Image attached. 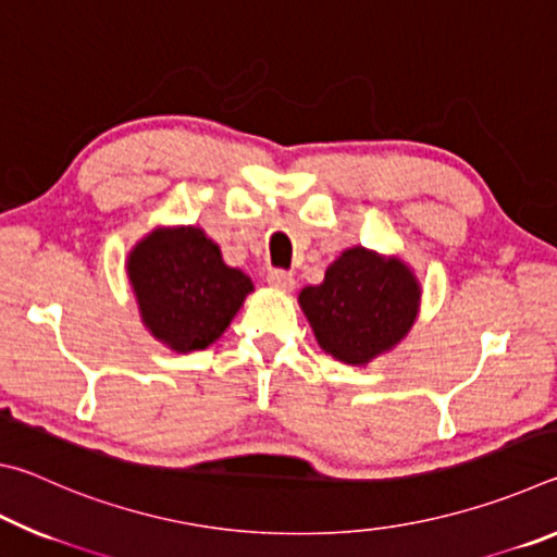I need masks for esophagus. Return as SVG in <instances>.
Instances as JSON below:
<instances>
[{
  "label": "esophagus",
  "mask_w": 557,
  "mask_h": 557,
  "mask_svg": "<svg viewBox=\"0 0 557 557\" xmlns=\"http://www.w3.org/2000/svg\"><path fill=\"white\" fill-rule=\"evenodd\" d=\"M268 285L275 289H282V292H292L295 289V277H292L285 270H272V272H268Z\"/></svg>",
  "instance_id": "1"
}]
</instances>
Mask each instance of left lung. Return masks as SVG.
<instances>
[{
	"mask_svg": "<svg viewBox=\"0 0 557 557\" xmlns=\"http://www.w3.org/2000/svg\"><path fill=\"white\" fill-rule=\"evenodd\" d=\"M420 297V280L403 258L354 245L326 268L322 285H307L297 299L322 351L369 366L410 334Z\"/></svg>",
	"mask_w": 557,
	"mask_h": 557,
	"instance_id": "1",
	"label": "left lung"
}]
</instances>
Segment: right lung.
Segmentation results:
<instances>
[{"instance_id": "obj_1", "label": "right lung", "mask_w": 557, "mask_h": 557, "mask_svg": "<svg viewBox=\"0 0 557 557\" xmlns=\"http://www.w3.org/2000/svg\"><path fill=\"white\" fill-rule=\"evenodd\" d=\"M139 317L176 354L203 351L231 326L252 280L223 262L219 243L199 225H157L127 256Z\"/></svg>"}]
</instances>
